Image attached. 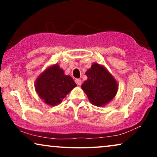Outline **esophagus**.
<instances>
[{"label": "esophagus", "instance_id": "obj_1", "mask_svg": "<svg viewBox=\"0 0 157 157\" xmlns=\"http://www.w3.org/2000/svg\"><path fill=\"white\" fill-rule=\"evenodd\" d=\"M76 84L77 85H81V83H82V81L81 80V79H76Z\"/></svg>", "mask_w": 157, "mask_h": 157}]
</instances>
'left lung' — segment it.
Returning a JSON list of instances; mask_svg holds the SVG:
<instances>
[{
  "label": "left lung",
  "instance_id": "8db88e82",
  "mask_svg": "<svg viewBox=\"0 0 157 157\" xmlns=\"http://www.w3.org/2000/svg\"><path fill=\"white\" fill-rule=\"evenodd\" d=\"M88 79L81 85L91 104L104 106L117 94L118 84L111 74L103 66L94 63L86 72Z\"/></svg>",
  "mask_w": 157,
  "mask_h": 157
}]
</instances>
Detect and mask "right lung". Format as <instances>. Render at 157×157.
<instances>
[{"mask_svg": "<svg viewBox=\"0 0 157 157\" xmlns=\"http://www.w3.org/2000/svg\"><path fill=\"white\" fill-rule=\"evenodd\" d=\"M76 86L70 76H66L63 69L56 64L40 75L36 81L35 88L38 96L46 104L54 106L61 102L62 98Z\"/></svg>", "mask_w": 157, "mask_h": 157, "instance_id": "obj_1", "label": "right lung"}]
</instances>
